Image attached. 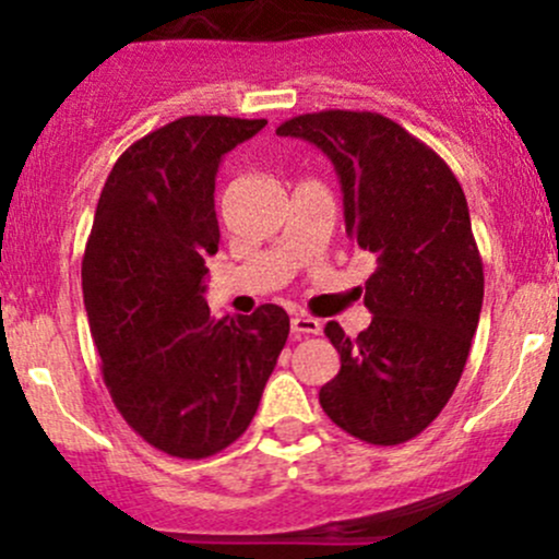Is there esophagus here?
Returning a JSON list of instances; mask_svg holds the SVG:
<instances>
[{"label": "esophagus", "instance_id": "1", "mask_svg": "<svg viewBox=\"0 0 559 559\" xmlns=\"http://www.w3.org/2000/svg\"><path fill=\"white\" fill-rule=\"evenodd\" d=\"M292 332H295L297 337H300V335H319L321 321L313 319V316L297 313V316H292Z\"/></svg>", "mask_w": 559, "mask_h": 559}]
</instances>
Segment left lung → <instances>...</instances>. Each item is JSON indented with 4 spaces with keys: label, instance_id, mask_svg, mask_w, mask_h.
<instances>
[{
    "label": "left lung",
    "instance_id": "left-lung-1",
    "mask_svg": "<svg viewBox=\"0 0 559 559\" xmlns=\"http://www.w3.org/2000/svg\"><path fill=\"white\" fill-rule=\"evenodd\" d=\"M275 132L330 156L346 235L379 262L365 281L368 330L352 341L337 321L324 326L341 370L319 403L348 436L397 447L449 403L481 313L484 264L462 186L430 145L381 112H306Z\"/></svg>",
    "mask_w": 559,
    "mask_h": 559
}]
</instances>
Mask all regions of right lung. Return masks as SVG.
<instances>
[{
  "mask_svg": "<svg viewBox=\"0 0 559 559\" xmlns=\"http://www.w3.org/2000/svg\"><path fill=\"white\" fill-rule=\"evenodd\" d=\"M264 118L183 116L129 145L99 194L83 253V300L118 414L159 452L213 456L251 425L289 337L259 306L211 319L205 259L218 251L222 156Z\"/></svg>",
  "mask_w": 559,
  "mask_h": 559,
  "instance_id": "1",
  "label": "right lung"
}]
</instances>
